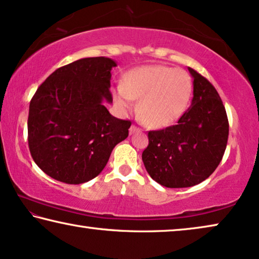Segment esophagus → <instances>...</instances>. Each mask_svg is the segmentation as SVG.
Wrapping results in <instances>:
<instances>
[{
  "instance_id": "obj_1",
  "label": "esophagus",
  "mask_w": 259,
  "mask_h": 259,
  "mask_svg": "<svg viewBox=\"0 0 259 259\" xmlns=\"http://www.w3.org/2000/svg\"><path fill=\"white\" fill-rule=\"evenodd\" d=\"M140 131H141V129L137 128L136 125H131L130 129H129L130 135H134V134H136V133H140Z\"/></svg>"
}]
</instances>
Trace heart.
<instances>
[{
  "label": "heart",
  "instance_id": "heart-1",
  "mask_svg": "<svg viewBox=\"0 0 259 259\" xmlns=\"http://www.w3.org/2000/svg\"><path fill=\"white\" fill-rule=\"evenodd\" d=\"M192 94L187 71L165 65H147L129 71L115 89L119 107L131 109L140 98L138 114L151 128H165L177 122L189 108Z\"/></svg>",
  "mask_w": 259,
  "mask_h": 259
}]
</instances>
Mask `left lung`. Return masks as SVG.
I'll list each match as a JSON object with an SVG mask.
<instances>
[{"label":"left lung","instance_id":"obj_1","mask_svg":"<svg viewBox=\"0 0 259 259\" xmlns=\"http://www.w3.org/2000/svg\"><path fill=\"white\" fill-rule=\"evenodd\" d=\"M194 78L191 105L176 125L149 131L142 154L152 180L166 188H189L205 181L223 158L229 136L227 112L217 90L188 68Z\"/></svg>","mask_w":259,"mask_h":259}]
</instances>
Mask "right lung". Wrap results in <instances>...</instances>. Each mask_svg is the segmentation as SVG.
<instances>
[{"label":"right lung","instance_id":"obj_1","mask_svg":"<svg viewBox=\"0 0 259 259\" xmlns=\"http://www.w3.org/2000/svg\"><path fill=\"white\" fill-rule=\"evenodd\" d=\"M109 57H87L58 68L31 98L29 150L54 180L85 183L107 165L112 149L129 135L130 121L112 116Z\"/></svg>","mask_w":259,"mask_h":259}]
</instances>
